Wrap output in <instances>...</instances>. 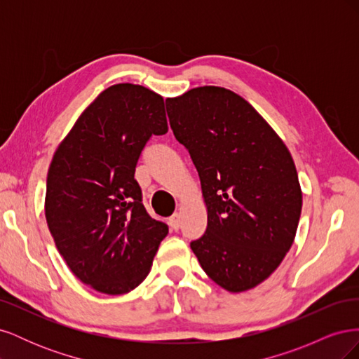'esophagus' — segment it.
<instances>
[{"instance_id": "34e87169", "label": "esophagus", "mask_w": 359, "mask_h": 359, "mask_svg": "<svg viewBox=\"0 0 359 359\" xmlns=\"http://www.w3.org/2000/svg\"><path fill=\"white\" fill-rule=\"evenodd\" d=\"M169 224L173 231H178L180 229V224H181V219H180V214L175 212L173 214L170 219H169Z\"/></svg>"}]
</instances>
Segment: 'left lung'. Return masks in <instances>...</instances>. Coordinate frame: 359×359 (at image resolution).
<instances>
[{
  "instance_id": "obj_1",
  "label": "left lung",
  "mask_w": 359,
  "mask_h": 359,
  "mask_svg": "<svg viewBox=\"0 0 359 359\" xmlns=\"http://www.w3.org/2000/svg\"><path fill=\"white\" fill-rule=\"evenodd\" d=\"M166 107L198 169L208 212L193 253L224 290L253 289L295 241L302 191L289 149L252 104L222 86H198L166 99Z\"/></svg>"
}]
</instances>
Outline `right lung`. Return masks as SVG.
I'll use <instances>...</instances> for the list:
<instances>
[{
    "label": "right lung",
    "instance_id": "obj_1",
    "mask_svg": "<svg viewBox=\"0 0 359 359\" xmlns=\"http://www.w3.org/2000/svg\"><path fill=\"white\" fill-rule=\"evenodd\" d=\"M166 132L160 94L116 83L81 114L52 157L48 227L72 273L97 292L123 295L137 287L169 232L148 215L135 180L148 139Z\"/></svg>",
    "mask_w": 359,
    "mask_h": 359
}]
</instances>
